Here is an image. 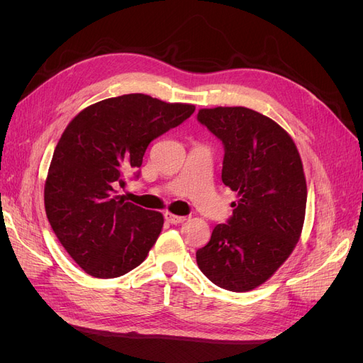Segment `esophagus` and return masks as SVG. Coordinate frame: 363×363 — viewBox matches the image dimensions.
<instances>
[{"label":"esophagus","instance_id":"obj_1","mask_svg":"<svg viewBox=\"0 0 363 363\" xmlns=\"http://www.w3.org/2000/svg\"><path fill=\"white\" fill-rule=\"evenodd\" d=\"M164 219H167L169 224H180V223L186 221V216H179V215H174L171 212H167L164 213Z\"/></svg>","mask_w":363,"mask_h":363}]
</instances>
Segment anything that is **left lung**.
Listing matches in <instances>:
<instances>
[{
  "instance_id": "left-lung-1",
  "label": "left lung",
  "mask_w": 363,
  "mask_h": 363,
  "mask_svg": "<svg viewBox=\"0 0 363 363\" xmlns=\"http://www.w3.org/2000/svg\"><path fill=\"white\" fill-rule=\"evenodd\" d=\"M199 121L223 140V183L238 192L196 263L216 286L247 292L265 283L301 236L307 186L300 152L276 121L247 107L201 108Z\"/></svg>"
}]
</instances>
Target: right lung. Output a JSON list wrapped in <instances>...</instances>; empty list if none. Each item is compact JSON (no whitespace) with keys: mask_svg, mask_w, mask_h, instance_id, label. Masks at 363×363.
<instances>
[{"mask_svg":"<svg viewBox=\"0 0 363 363\" xmlns=\"http://www.w3.org/2000/svg\"><path fill=\"white\" fill-rule=\"evenodd\" d=\"M194 111V104L128 94L83 108L65 128L43 200L52 232L89 276H124L156 244L163 215L124 201L116 186L140 168L152 139L180 125Z\"/></svg>","mask_w":363,"mask_h":363,"instance_id":"right-lung-1","label":"right lung"}]
</instances>
